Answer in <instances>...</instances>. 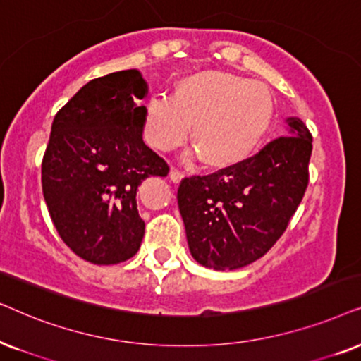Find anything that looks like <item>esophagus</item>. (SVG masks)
<instances>
[{
  "instance_id": "esophagus-1",
  "label": "esophagus",
  "mask_w": 361,
  "mask_h": 361,
  "mask_svg": "<svg viewBox=\"0 0 361 361\" xmlns=\"http://www.w3.org/2000/svg\"><path fill=\"white\" fill-rule=\"evenodd\" d=\"M183 176H185V173H183V171L176 170V168H171V171H170V178H171L173 183H180V181L183 180Z\"/></svg>"
}]
</instances>
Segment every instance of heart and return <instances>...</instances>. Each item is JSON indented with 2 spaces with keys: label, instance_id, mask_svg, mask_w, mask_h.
<instances>
[{
  "label": "heart",
  "instance_id": "obj_1",
  "mask_svg": "<svg viewBox=\"0 0 361 361\" xmlns=\"http://www.w3.org/2000/svg\"><path fill=\"white\" fill-rule=\"evenodd\" d=\"M276 100L266 84L223 71H200L180 79L171 99L145 104L143 137L158 152L191 142L211 168H228L252 155L271 128Z\"/></svg>",
  "mask_w": 361,
  "mask_h": 361
}]
</instances>
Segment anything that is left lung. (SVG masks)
<instances>
[{
  "label": "left lung",
  "mask_w": 361,
  "mask_h": 361,
  "mask_svg": "<svg viewBox=\"0 0 361 361\" xmlns=\"http://www.w3.org/2000/svg\"><path fill=\"white\" fill-rule=\"evenodd\" d=\"M256 155L178 186L186 239L200 264L233 271L262 257L284 234L309 185L312 133L300 118Z\"/></svg>",
  "instance_id": "obj_1"
}]
</instances>
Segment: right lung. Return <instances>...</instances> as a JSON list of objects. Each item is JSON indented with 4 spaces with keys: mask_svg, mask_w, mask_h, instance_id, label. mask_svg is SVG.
<instances>
[{
    "mask_svg": "<svg viewBox=\"0 0 361 361\" xmlns=\"http://www.w3.org/2000/svg\"><path fill=\"white\" fill-rule=\"evenodd\" d=\"M147 84L135 69L90 80L56 114L41 165L42 195L62 241L109 266L133 257L145 223L137 190L166 176L168 163L143 143Z\"/></svg>",
    "mask_w": 361,
    "mask_h": 361,
    "instance_id": "obj_1",
    "label": "right lung"
}]
</instances>
